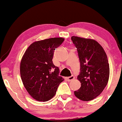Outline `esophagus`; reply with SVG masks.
Segmentation results:
<instances>
[{
  "label": "esophagus",
  "mask_w": 122,
  "mask_h": 122,
  "mask_svg": "<svg viewBox=\"0 0 122 122\" xmlns=\"http://www.w3.org/2000/svg\"><path fill=\"white\" fill-rule=\"evenodd\" d=\"M74 79H75V76H73V75H72L71 76H70L68 77H67V80L68 81H71L72 80H74Z\"/></svg>",
  "instance_id": "esophagus-1"
}]
</instances>
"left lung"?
<instances>
[{
    "label": "left lung",
    "mask_w": 122,
    "mask_h": 122,
    "mask_svg": "<svg viewBox=\"0 0 122 122\" xmlns=\"http://www.w3.org/2000/svg\"><path fill=\"white\" fill-rule=\"evenodd\" d=\"M71 40L80 60L77 79L81 83L74 94L82 101L92 100L102 93L108 81L109 66L107 55L102 46L93 39L73 36Z\"/></svg>",
    "instance_id": "obj_1"
}]
</instances>
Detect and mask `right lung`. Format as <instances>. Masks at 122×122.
<instances>
[{
	"mask_svg": "<svg viewBox=\"0 0 122 122\" xmlns=\"http://www.w3.org/2000/svg\"><path fill=\"white\" fill-rule=\"evenodd\" d=\"M64 41L54 37L35 41L25 51L20 63V76L29 95L36 101L46 102L55 95L63 78L52 62L54 51Z\"/></svg>",
	"mask_w": 122,
	"mask_h": 122,
	"instance_id": "right-lung-1",
	"label": "right lung"
}]
</instances>
